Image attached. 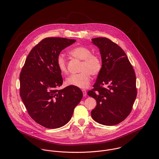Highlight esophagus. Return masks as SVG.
I'll use <instances>...</instances> for the list:
<instances>
[{
  "label": "esophagus",
  "mask_w": 159,
  "mask_h": 159,
  "mask_svg": "<svg viewBox=\"0 0 159 159\" xmlns=\"http://www.w3.org/2000/svg\"><path fill=\"white\" fill-rule=\"evenodd\" d=\"M82 92H83V96L86 97V96L87 95V91H86V90H85V89H83V90H82Z\"/></svg>",
  "instance_id": "34e87169"
}]
</instances>
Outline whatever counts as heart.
<instances>
[{
  "instance_id": "obj_1",
  "label": "heart",
  "mask_w": 159,
  "mask_h": 159,
  "mask_svg": "<svg viewBox=\"0 0 159 159\" xmlns=\"http://www.w3.org/2000/svg\"><path fill=\"white\" fill-rule=\"evenodd\" d=\"M69 54L73 57L82 61L80 71L77 74H73L67 79L66 83L69 86H74L80 88H87L91 81V75L96 76L100 73L102 69V60L95 54H92L88 48L78 46L72 48ZM57 66L60 71L63 74L68 73L67 61L62 54L58 56L56 61Z\"/></svg>"
}]
</instances>
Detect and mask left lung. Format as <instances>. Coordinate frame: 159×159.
I'll list each match as a JSON object with an SVG mask.
<instances>
[{
    "label": "left lung",
    "instance_id": "left-lung-1",
    "mask_svg": "<svg viewBox=\"0 0 159 159\" xmlns=\"http://www.w3.org/2000/svg\"><path fill=\"white\" fill-rule=\"evenodd\" d=\"M100 49L102 69L88 95L95 98L97 106L92 117L99 124L114 125L130 114L137 95L136 75L125 52L105 37L92 39Z\"/></svg>",
    "mask_w": 159,
    "mask_h": 159
}]
</instances>
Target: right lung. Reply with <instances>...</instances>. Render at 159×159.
Masks as SVG:
<instances>
[{
  "instance_id": "right-lung-1",
  "label": "right lung",
  "mask_w": 159,
  "mask_h": 159,
  "mask_svg": "<svg viewBox=\"0 0 159 159\" xmlns=\"http://www.w3.org/2000/svg\"><path fill=\"white\" fill-rule=\"evenodd\" d=\"M76 42L48 37L28 54L20 75V94L29 116L48 129H57L70 120L83 92L74 86L59 90L63 83L56 61L60 52Z\"/></svg>"
}]
</instances>
